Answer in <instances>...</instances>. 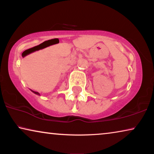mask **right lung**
I'll list each match as a JSON object with an SVG mask.
<instances>
[{
  "label": "right lung",
  "mask_w": 154,
  "mask_h": 154,
  "mask_svg": "<svg viewBox=\"0 0 154 154\" xmlns=\"http://www.w3.org/2000/svg\"><path fill=\"white\" fill-rule=\"evenodd\" d=\"M31 92H33V93L35 94H38V95H40V93H39V92H35V91H33V90H31Z\"/></svg>",
  "instance_id": "obj_1"
}]
</instances>
